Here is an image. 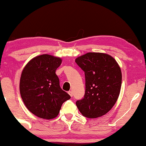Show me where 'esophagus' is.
Masks as SVG:
<instances>
[{
    "mask_svg": "<svg viewBox=\"0 0 146 146\" xmlns=\"http://www.w3.org/2000/svg\"><path fill=\"white\" fill-rule=\"evenodd\" d=\"M68 94H69L70 96L71 97L73 96V92H72V91H69V92H68Z\"/></svg>",
    "mask_w": 146,
    "mask_h": 146,
    "instance_id": "1",
    "label": "esophagus"
}]
</instances>
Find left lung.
<instances>
[{"label": "left lung", "mask_w": 146, "mask_h": 146, "mask_svg": "<svg viewBox=\"0 0 146 146\" xmlns=\"http://www.w3.org/2000/svg\"><path fill=\"white\" fill-rule=\"evenodd\" d=\"M75 61L86 80L85 95L76 102L78 110L90 119L105 115L120 94L122 73L119 64L111 56L101 52H88Z\"/></svg>", "instance_id": "8db88e82"}]
</instances>
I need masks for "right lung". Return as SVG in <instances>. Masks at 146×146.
<instances>
[{
    "mask_svg": "<svg viewBox=\"0 0 146 146\" xmlns=\"http://www.w3.org/2000/svg\"><path fill=\"white\" fill-rule=\"evenodd\" d=\"M61 58L49 54L33 58L23 70L20 92L27 109L37 117L52 119L58 115L62 103L70 96L60 86L55 72Z\"/></svg>",
    "mask_w": 146,
    "mask_h": 146,
    "instance_id": "right-lung-1",
    "label": "right lung"
}]
</instances>
